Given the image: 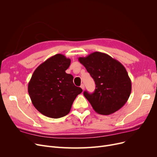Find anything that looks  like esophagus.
I'll return each mask as SVG.
<instances>
[{
    "label": "esophagus",
    "mask_w": 157,
    "mask_h": 157,
    "mask_svg": "<svg viewBox=\"0 0 157 157\" xmlns=\"http://www.w3.org/2000/svg\"><path fill=\"white\" fill-rule=\"evenodd\" d=\"M81 88L83 89V90H85V85H84V84H82L81 85Z\"/></svg>",
    "instance_id": "obj_1"
}]
</instances>
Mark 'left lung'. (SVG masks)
I'll return each instance as SVG.
<instances>
[{
  "label": "left lung",
  "instance_id": "1",
  "mask_svg": "<svg viewBox=\"0 0 157 157\" xmlns=\"http://www.w3.org/2000/svg\"><path fill=\"white\" fill-rule=\"evenodd\" d=\"M78 60L84 65L96 85L95 92L83 94L95 112L109 115L125 104L132 90L131 80L119 61L101 52H95Z\"/></svg>",
  "mask_w": 157,
  "mask_h": 157
}]
</instances>
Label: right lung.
Listing matches in <instances>:
<instances>
[{"label": "right lung", "mask_w": 157, "mask_h": 157, "mask_svg": "<svg viewBox=\"0 0 157 157\" xmlns=\"http://www.w3.org/2000/svg\"><path fill=\"white\" fill-rule=\"evenodd\" d=\"M71 59L56 54L39 65L28 85L31 101L41 114L59 118L71 111L74 101L83 90L73 83V76L67 74Z\"/></svg>", "instance_id": "1"}]
</instances>
